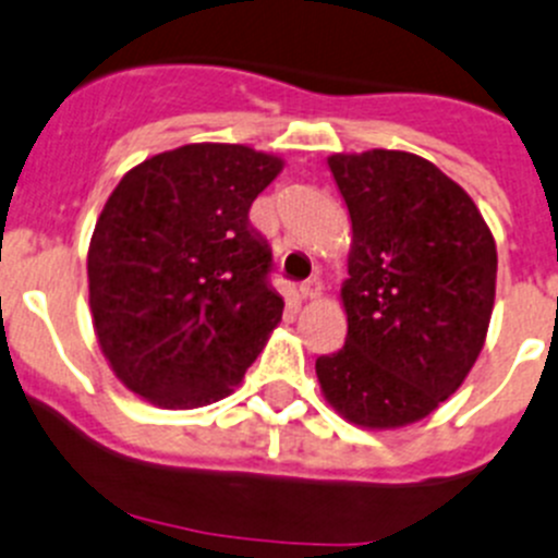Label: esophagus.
I'll return each mask as SVG.
<instances>
[{
  "label": "esophagus",
  "instance_id": "34e87169",
  "mask_svg": "<svg viewBox=\"0 0 558 558\" xmlns=\"http://www.w3.org/2000/svg\"><path fill=\"white\" fill-rule=\"evenodd\" d=\"M319 292H323V281H319L317 277L301 281V298H317Z\"/></svg>",
  "mask_w": 558,
  "mask_h": 558
}]
</instances>
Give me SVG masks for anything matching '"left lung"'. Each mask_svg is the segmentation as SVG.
Masks as SVG:
<instances>
[{"label":"left lung","instance_id":"obj_1","mask_svg":"<svg viewBox=\"0 0 558 558\" xmlns=\"http://www.w3.org/2000/svg\"><path fill=\"white\" fill-rule=\"evenodd\" d=\"M352 219L344 347L317 357L328 404L363 428L432 415L488 333L496 244L472 197L434 162L372 148L328 157Z\"/></svg>","mask_w":558,"mask_h":558}]
</instances>
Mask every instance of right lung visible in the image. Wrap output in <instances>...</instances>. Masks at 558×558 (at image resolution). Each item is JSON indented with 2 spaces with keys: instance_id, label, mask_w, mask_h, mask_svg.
Listing matches in <instances>:
<instances>
[{
  "instance_id": "add662e5",
  "label": "right lung",
  "mask_w": 558,
  "mask_h": 558,
  "mask_svg": "<svg viewBox=\"0 0 558 558\" xmlns=\"http://www.w3.org/2000/svg\"><path fill=\"white\" fill-rule=\"evenodd\" d=\"M284 168L239 143H190L132 168L94 225L89 306L116 377L162 410L233 393L281 319L271 246L250 225Z\"/></svg>"
}]
</instances>
